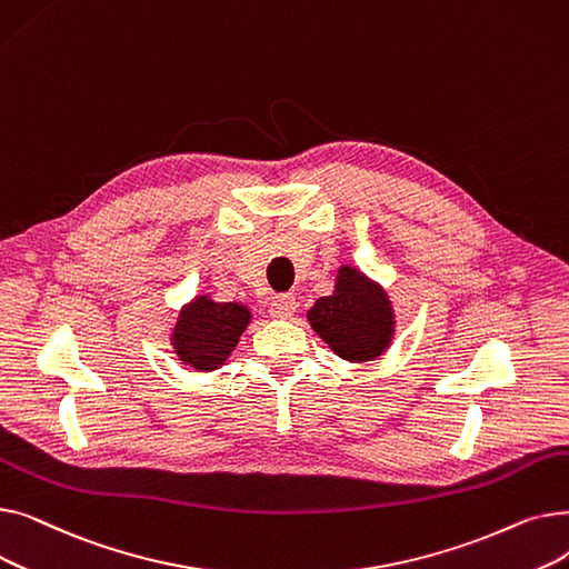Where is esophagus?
I'll return each mask as SVG.
<instances>
[{
    "mask_svg": "<svg viewBox=\"0 0 569 569\" xmlns=\"http://www.w3.org/2000/svg\"><path fill=\"white\" fill-rule=\"evenodd\" d=\"M297 309V300L292 295H277L272 305H269V316L272 318H279V320H286L295 313Z\"/></svg>",
    "mask_w": 569,
    "mask_h": 569,
    "instance_id": "34e87169",
    "label": "esophagus"
}]
</instances>
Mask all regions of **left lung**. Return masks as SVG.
<instances>
[{
	"label": "left lung",
	"mask_w": 569,
	"mask_h": 569,
	"mask_svg": "<svg viewBox=\"0 0 569 569\" xmlns=\"http://www.w3.org/2000/svg\"><path fill=\"white\" fill-rule=\"evenodd\" d=\"M318 337L348 362L376 360L395 337V311L387 292L360 269L343 264L335 292L307 313Z\"/></svg>",
	"instance_id": "left-lung-1"
}]
</instances>
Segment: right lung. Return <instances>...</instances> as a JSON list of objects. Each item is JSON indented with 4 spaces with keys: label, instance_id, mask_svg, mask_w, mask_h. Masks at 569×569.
I'll use <instances>...</instances> for the list:
<instances>
[{
    "label": "right lung",
    "instance_id": "add662e5",
    "mask_svg": "<svg viewBox=\"0 0 569 569\" xmlns=\"http://www.w3.org/2000/svg\"><path fill=\"white\" fill-rule=\"evenodd\" d=\"M249 322L251 311L244 305L214 302L200 295L179 311L170 341L184 365L196 371H214L228 360Z\"/></svg>",
    "mask_w": 569,
    "mask_h": 569
}]
</instances>
